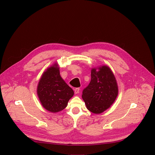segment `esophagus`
<instances>
[{"mask_svg": "<svg viewBox=\"0 0 155 155\" xmlns=\"http://www.w3.org/2000/svg\"><path fill=\"white\" fill-rule=\"evenodd\" d=\"M75 91V94H78L80 91V88L79 87H77V88H75V89L74 90Z\"/></svg>", "mask_w": 155, "mask_h": 155, "instance_id": "1", "label": "esophagus"}]
</instances>
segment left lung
I'll use <instances>...</instances> for the list:
<instances>
[{"label":"left lung","mask_w":155,"mask_h":155,"mask_svg":"<svg viewBox=\"0 0 155 155\" xmlns=\"http://www.w3.org/2000/svg\"><path fill=\"white\" fill-rule=\"evenodd\" d=\"M91 81L83 91L82 98L90 112L99 114L115 102L118 88L115 77L108 66L93 68Z\"/></svg>","instance_id":"8db88e82"}]
</instances>
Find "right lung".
I'll list each match as a JSON object with an SVG mask.
<instances>
[{"mask_svg":"<svg viewBox=\"0 0 155 155\" xmlns=\"http://www.w3.org/2000/svg\"><path fill=\"white\" fill-rule=\"evenodd\" d=\"M37 91L42 106L52 113L64 109L74 94L73 90L61 78L57 63L43 72Z\"/></svg>","mask_w":155,"mask_h":155,"instance_id":"obj_1","label":"right lung"}]
</instances>
